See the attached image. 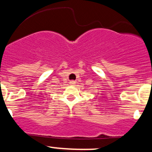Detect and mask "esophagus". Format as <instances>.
I'll use <instances>...</instances> for the list:
<instances>
[{
  "mask_svg": "<svg viewBox=\"0 0 152 152\" xmlns=\"http://www.w3.org/2000/svg\"><path fill=\"white\" fill-rule=\"evenodd\" d=\"M75 84H76V81H73V80H72V81H70V84H71V85H74Z\"/></svg>",
  "mask_w": 152,
  "mask_h": 152,
  "instance_id": "1",
  "label": "esophagus"
}]
</instances>
